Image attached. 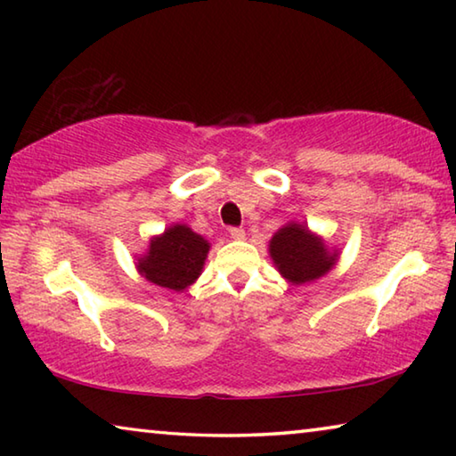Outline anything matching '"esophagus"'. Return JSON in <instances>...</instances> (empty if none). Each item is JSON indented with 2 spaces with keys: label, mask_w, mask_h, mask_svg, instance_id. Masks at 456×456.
<instances>
[{
  "label": "esophagus",
  "mask_w": 456,
  "mask_h": 456,
  "mask_svg": "<svg viewBox=\"0 0 456 456\" xmlns=\"http://www.w3.org/2000/svg\"><path fill=\"white\" fill-rule=\"evenodd\" d=\"M229 235L231 239H235V241H241V239H245V231L241 227H231Z\"/></svg>",
  "instance_id": "34e87169"
}]
</instances>
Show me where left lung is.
I'll return each mask as SVG.
<instances>
[{
    "instance_id": "left-lung-1",
    "label": "left lung",
    "mask_w": 456,
    "mask_h": 456,
    "mask_svg": "<svg viewBox=\"0 0 456 456\" xmlns=\"http://www.w3.org/2000/svg\"><path fill=\"white\" fill-rule=\"evenodd\" d=\"M269 257L285 281L304 285L320 280L338 264L339 251L326 245L305 223H285L269 239Z\"/></svg>"
}]
</instances>
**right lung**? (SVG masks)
<instances>
[{
    "label": "right lung",
    "mask_w": 456,
    "mask_h": 456,
    "mask_svg": "<svg viewBox=\"0 0 456 456\" xmlns=\"http://www.w3.org/2000/svg\"><path fill=\"white\" fill-rule=\"evenodd\" d=\"M211 243L184 223L168 225L163 233L152 235L149 247L134 256L136 272L146 281L160 288L184 291L203 273Z\"/></svg>",
    "instance_id": "right-lung-1"
}]
</instances>
